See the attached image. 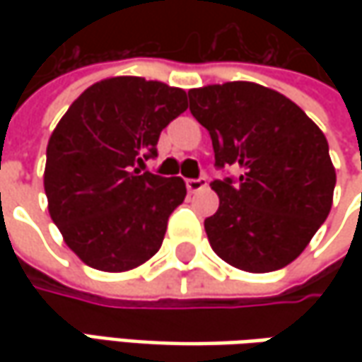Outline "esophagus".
Masks as SVG:
<instances>
[{
  "label": "esophagus",
  "instance_id": "1",
  "mask_svg": "<svg viewBox=\"0 0 362 362\" xmlns=\"http://www.w3.org/2000/svg\"><path fill=\"white\" fill-rule=\"evenodd\" d=\"M185 185H187L189 193H195V191H199V189L207 187V179H205V177H199V179H187Z\"/></svg>",
  "mask_w": 362,
  "mask_h": 362
}]
</instances>
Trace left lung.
I'll list each match as a JSON object with an SVG mask.
<instances>
[{
	"label": "left lung",
	"mask_w": 362,
	"mask_h": 362,
	"mask_svg": "<svg viewBox=\"0 0 362 362\" xmlns=\"http://www.w3.org/2000/svg\"><path fill=\"white\" fill-rule=\"evenodd\" d=\"M216 167L240 177L214 179L219 207L205 219L217 256L245 272L280 270L304 252L328 217L337 173L327 136L280 92L254 82L189 90Z\"/></svg>",
	"instance_id": "8db88e82"
}]
</instances>
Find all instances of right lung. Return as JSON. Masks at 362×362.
I'll list each match as a JSON object with an SVG mask.
<instances>
[{
    "label": "right lung",
    "instance_id": "add662e5",
    "mask_svg": "<svg viewBox=\"0 0 362 362\" xmlns=\"http://www.w3.org/2000/svg\"><path fill=\"white\" fill-rule=\"evenodd\" d=\"M187 110V94L157 80L117 76L92 84L49 136L44 189L52 221L84 264L132 270L159 252L181 177L141 171L160 131Z\"/></svg>",
    "mask_w": 362,
    "mask_h": 362
}]
</instances>
